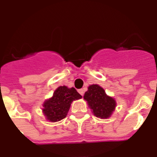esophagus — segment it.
<instances>
[{
    "label": "esophagus",
    "mask_w": 157,
    "mask_h": 157,
    "mask_svg": "<svg viewBox=\"0 0 157 157\" xmlns=\"http://www.w3.org/2000/svg\"><path fill=\"white\" fill-rule=\"evenodd\" d=\"M78 92L82 96L84 95V90H83L82 89H80V90H78Z\"/></svg>",
    "instance_id": "34e87169"
}]
</instances>
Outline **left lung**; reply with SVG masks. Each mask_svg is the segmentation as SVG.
Masks as SVG:
<instances>
[{
	"instance_id": "left-lung-1",
	"label": "left lung",
	"mask_w": 157,
	"mask_h": 157,
	"mask_svg": "<svg viewBox=\"0 0 157 157\" xmlns=\"http://www.w3.org/2000/svg\"><path fill=\"white\" fill-rule=\"evenodd\" d=\"M83 98L87 101L93 114L101 119L110 117L116 106V101L107 95L105 90L97 84L88 87Z\"/></svg>"
}]
</instances>
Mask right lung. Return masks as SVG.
<instances>
[{
	"label": "right lung",
	"instance_id": "obj_1",
	"mask_svg": "<svg viewBox=\"0 0 157 157\" xmlns=\"http://www.w3.org/2000/svg\"><path fill=\"white\" fill-rule=\"evenodd\" d=\"M80 98L82 96L74 87L59 86L53 93L52 98L44 102L42 112L50 122L59 121L67 116L72 101Z\"/></svg>",
	"mask_w": 157,
	"mask_h": 157
}]
</instances>
